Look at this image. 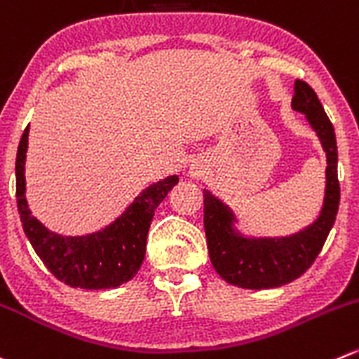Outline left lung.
<instances>
[{
	"label": "left lung",
	"mask_w": 359,
	"mask_h": 359,
	"mask_svg": "<svg viewBox=\"0 0 359 359\" xmlns=\"http://www.w3.org/2000/svg\"><path fill=\"white\" fill-rule=\"evenodd\" d=\"M291 107L305 114L326 152L325 201L318 219L287 236H245L235 228L231 208L203 189V222L208 254L215 272L233 286L270 290L293 283L307 272L321 252L339 212L340 186L337 177V138L318 95L304 80L294 82Z\"/></svg>",
	"instance_id": "1"
}]
</instances>
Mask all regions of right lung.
I'll list each match as a JSON object with an SVG mask.
<instances>
[{
    "mask_svg": "<svg viewBox=\"0 0 359 359\" xmlns=\"http://www.w3.org/2000/svg\"><path fill=\"white\" fill-rule=\"evenodd\" d=\"M27 135L29 126L24 130L17 149V208L24 233L38 257L55 279L72 287L112 290L133 279L145 257L147 233L156 208L173 186L179 184V177L170 175L149 186L112 224L100 231L82 236H62L45 228L27 207L24 175Z\"/></svg>",
    "mask_w": 359,
    "mask_h": 359,
    "instance_id": "right-lung-1",
    "label": "right lung"
}]
</instances>
